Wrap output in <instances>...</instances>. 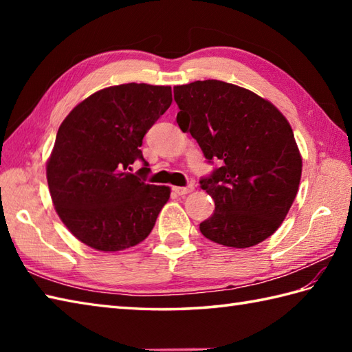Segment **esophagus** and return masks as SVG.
I'll return each instance as SVG.
<instances>
[{
  "mask_svg": "<svg viewBox=\"0 0 352 352\" xmlns=\"http://www.w3.org/2000/svg\"><path fill=\"white\" fill-rule=\"evenodd\" d=\"M193 189H195V188H193V184H189V186H186V188H177V186H175V188L172 190H174L177 195H188V193L193 192Z\"/></svg>",
  "mask_w": 352,
  "mask_h": 352,
  "instance_id": "esophagus-1",
  "label": "esophagus"
}]
</instances>
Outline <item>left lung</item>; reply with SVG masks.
<instances>
[{"label":"left lung","instance_id":"1","mask_svg":"<svg viewBox=\"0 0 352 352\" xmlns=\"http://www.w3.org/2000/svg\"><path fill=\"white\" fill-rule=\"evenodd\" d=\"M177 122L212 163L222 166L199 182L214 213L199 223L204 237L250 248L272 236L298 193L302 159L294 131L272 102L219 80L174 87Z\"/></svg>","mask_w":352,"mask_h":352}]
</instances>
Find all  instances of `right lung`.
Wrapping results in <instances>:
<instances>
[{
    "label": "right lung",
    "instance_id": "1",
    "mask_svg": "<svg viewBox=\"0 0 352 352\" xmlns=\"http://www.w3.org/2000/svg\"><path fill=\"white\" fill-rule=\"evenodd\" d=\"M172 102L169 86L129 83L87 96L58 126L47 180L58 218L80 242L116 252L145 241L154 228L168 186L130 174L144 160L146 131Z\"/></svg>",
    "mask_w": 352,
    "mask_h": 352
}]
</instances>
